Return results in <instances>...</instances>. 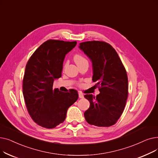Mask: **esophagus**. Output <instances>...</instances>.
I'll return each mask as SVG.
<instances>
[{
  "instance_id": "esophagus-1",
  "label": "esophagus",
  "mask_w": 158,
  "mask_h": 158,
  "mask_svg": "<svg viewBox=\"0 0 158 158\" xmlns=\"http://www.w3.org/2000/svg\"><path fill=\"white\" fill-rule=\"evenodd\" d=\"M79 97L80 98H84V95L82 94V93L79 92Z\"/></svg>"
}]
</instances>
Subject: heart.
Here are the masks:
<instances>
[{
	"instance_id": "1",
	"label": "heart",
	"mask_w": 158,
	"mask_h": 158,
	"mask_svg": "<svg viewBox=\"0 0 158 158\" xmlns=\"http://www.w3.org/2000/svg\"><path fill=\"white\" fill-rule=\"evenodd\" d=\"M74 61L76 63V64L77 65L83 63L85 62H88V60L81 54H76V56H74Z\"/></svg>"
}]
</instances>
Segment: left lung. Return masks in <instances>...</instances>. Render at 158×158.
I'll return each instance as SVG.
<instances>
[{"label":"left lung","mask_w":158,"mask_h":158,"mask_svg":"<svg viewBox=\"0 0 158 158\" xmlns=\"http://www.w3.org/2000/svg\"><path fill=\"white\" fill-rule=\"evenodd\" d=\"M79 47L92 61V81L100 92L96 97L85 95L90 103L84 113L85 119L97 127L111 126L122 115L128 97L125 67L114 48L104 41H85Z\"/></svg>","instance_id":"left-lung-1"}]
</instances>
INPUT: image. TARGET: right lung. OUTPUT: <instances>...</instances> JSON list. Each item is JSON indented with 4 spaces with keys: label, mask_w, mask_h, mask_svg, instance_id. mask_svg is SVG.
Segmentation results:
<instances>
[{
    "label": "right lung",
    "mask_w": 158,
    "mask_h": 158,
    "mask_svg": "<svg viewBox=\"0 0 158 158\" xmlns=\"http://www.w3.org/2000/svg\"><path fill=\"white\" fill-rule=\"evenodd\" d=\"M77 41L48 40L29 60L23 79V95L32 119L39 126L52 129L65 120L66 112L78 98L76 90L61 92L53 89L54 81L61 77L66 54Z\"/></svg>",
    "instance_id": "1"
}]
</instances>
